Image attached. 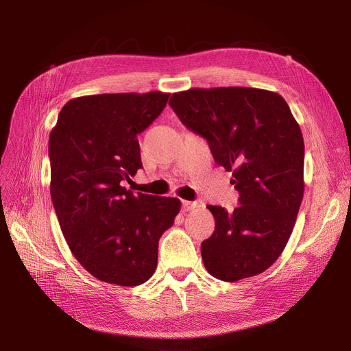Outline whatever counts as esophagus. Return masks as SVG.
Masks as SVG:
<instances>
[{"label":"esophagus","mask_w":351,"mask_h":351,"mask_svg":"<svg viewBox=\"0 0 351 351\" xmlns=\"http://www.w3.org/2000/svg\"><path fill=\"white\" fill-rule=\"evenodd\" d=\"M197 206L196 202H191V200H182V210L183 212H189L192 209H195Z\"/></svg>","instance_id":"34e87169"}]
</instances>
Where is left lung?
I'll list each match as a JSON object with an SVG mask.
<instances>
[{
  "label": "left lung",
  "mask_w": 351,
  "mask_h": 351,
  "mask_svg": "<svg viewBox=\"0 0 351 351\" xmlns=\"http://www.w3.org/2000/svg\"><path fill=\"white\" fill-rule=\"evenodd\" d=\"M169 105L208 141L239 192L233 212L208 206L215 232L200 246L206 270L223 282L265 271L286 247L304 192V142L287 102L271 90L228 86L176 92Z\"/></svg>",
  "instance_id": "1"
}]
</instances>
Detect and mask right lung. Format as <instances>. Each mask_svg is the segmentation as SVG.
Instances as JSON below:
<instances>
[{"instance_id":"obj_1","label":"right lung","mask_w":351,"mask_h":351,"mask_svg":"<svg viewBox=\"0 0 351 351\" xmlns=\"http://www.w3.org/2000/svg\"><path fill=\"white\" fill-rule=\"evenodd\" d=\"M168 99L160 90L73 98L51 131L53 209L72 254L101 282L132 287L149 280L159 239L180 210L176 197L123 186L142 168L138 134Z\"/></svg>"}]
</instances>
